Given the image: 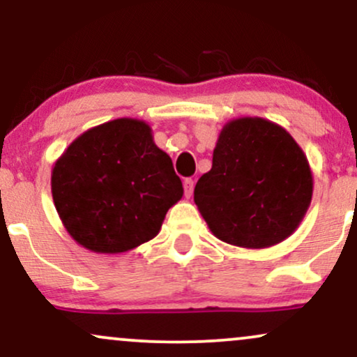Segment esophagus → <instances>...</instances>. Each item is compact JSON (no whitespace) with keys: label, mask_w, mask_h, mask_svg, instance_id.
<instances>
[{"label":"esophagus","mask_w":357,"mask_h":357,"mask_svg":"<svg viewBox=\"0 0 357 357\" xmlns=\"http://www.w3.org/2000/svg\"><path fill=\"white\" fill-rule=\"evenodd\" d=\"M183 186H184V195L190 198V196L192 195V190H195V181H192L191 178H186V179H184Z\"/></svg>","instance_id":"esophagus-1"}]
</instances>
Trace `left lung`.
I'll list each match as a JSON object with an SVG mask.
<instances>
[{"label":"left lung","mask_w":357,"mask_h":357,"mask_svg":"<svg viewBox=\"0 0 357 357\" xmlns=\"http://www.w3.org/2000/svg\"><path fill=\"white\" fill-rule=\"evenodd\" d=\"M312 171L282 126L238 117L221 129L213 166L195 203L213 235L241 248H268L297 230L312 202Z\"/></svg>","instance_id":"8db88e82"}]
</instances>
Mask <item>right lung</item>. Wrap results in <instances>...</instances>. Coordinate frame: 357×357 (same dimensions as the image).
Returning a JSON list of instances; mask_svg holds the SVG:
<instances>
[{"label":"right lung","instance_id":"right-lung-1","mask_svg":"<svg viewBox=\"0 0 357 357\" xmlns=\"http://www.w3.org/2000/svg\"><path fill=\"white\" fill-rule=\"evenodd\" d=\"M183 192L173 161L139 119L85 130L52 169L53 203L65 230L96 253L129 252L153 240Z\"/></svg>","mask_w":357,"mask_h":357}]
</instances>
